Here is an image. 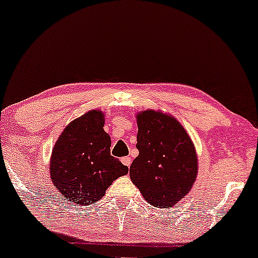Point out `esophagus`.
<instances>
[{
    "label": "esophagus",
    "mask_w": 258,
    "mask_h": 258,
    "mask_svg": "<svg viewBox=\"0 0 258 258\" xmlns=\"http://www.w3.org/2000/svg\"><path fill=\"white\" fill-rule=\"evenodd\" d=\"M121 162L125 165V167H128V168L130 167V164H132V160H130V157H128V156L122 157L121 158Z\"/></svg>",
    "instance_id": "1"
}]
</instances>
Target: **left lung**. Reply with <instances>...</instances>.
I'll return each instance as SVG.
<instances>
[{"label": "left lung", "mask_w": 258, "mask_h": 258, "mask_svg": "<svg viewBox=\"0 0 258 258\" xmlns=\"http://www.w3.org/2000/svg\"><path fill=\"white\" fill-rule=\"evenodd\" d=\"M137 149L130 178L144 200L156 208H170L188 195L199 174V158L181 123L174 116L148 109L137 112Z\"/></svg>", "instance_id": "obj_1"}]
</instances>
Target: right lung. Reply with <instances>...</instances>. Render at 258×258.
Listing matches in <instances>:
<instances>
[{
  "label": "right lung",
  "mask_w": 258,
  "mask_h": 258,
  "mask_svg": "<svg viewBox=\"0 0 258 258\" xmlns=\"http://www.w3.org/2000/svg\"><path fill=\"white\" fill-rule=\"evenodd\" d=\"M104 122L100 109L87 111L63 129L52 148V184L76 206L98 202L116 178L128 174V167L110 155L111 140Z\"/></svg>",
  "instance_id": "1"
}]
</instances>
